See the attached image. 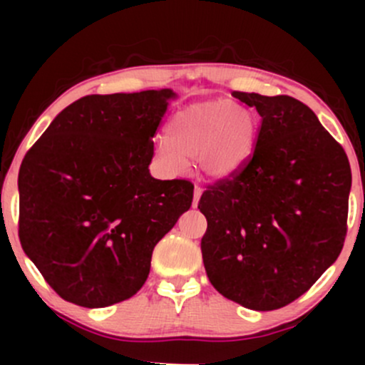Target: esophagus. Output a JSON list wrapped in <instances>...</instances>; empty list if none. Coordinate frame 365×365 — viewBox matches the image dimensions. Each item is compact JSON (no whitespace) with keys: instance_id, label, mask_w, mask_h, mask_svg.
Wrapping results in <instances>:
<instances>
[{"instance_id":"34e87169","label":"esophagus","mask_w":365,"mask_h":365,"mask_svg":"<svg viewBox=\"0 0 365 365\" xmlns=\"http://www.w3.org/2000/svg\"><path fill=\"white\" fill-rule=\"evenodd\" d=\"M200 195H202V188H200L199 185H195V188H194V202H192V206H197V204H199V199H200Z\"/></svg>"}]
</instances>
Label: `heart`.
Wrapping results in <instances>:
<instances>
[{
	"label": "heart",
	"instance_id": "1",
	"mask_svg": "<svg viewBox=\"0 0 365 365\" xmlns=\"http://www.w3.org/2000/svg\"><path fill=\"white\" fill-rule=\"evenodd\" d=\"M255 120L244 106L215 99L180 111L170 123V139L158 145V156L171 173L187 170L197 159L204 175L223 178L245 165L255 144Z\"/></svg>",
	"mask_w": 365,
	"mask_h": 365
}]
</instances>
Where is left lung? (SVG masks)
Listing matches in <instances>:
<instances>
[{
	"label": "left lung",
	"instance_id": "8db88e82",
	"mask_svg": "<svg viewBox=\"0 0 365 365\" xmlns=\"http://www.w3.org/2000/svg\"><path fill=\"white\" fill-rule=\"evenodd\" d=\"M261 115L242 168L200 195L209 282L254 311L304 295L338 259L346 237L351 170L314 111L290 96L233 92Z\"/></svg>",
	"mask_w": 365,
	"mask_h": 365
}]
</instances>
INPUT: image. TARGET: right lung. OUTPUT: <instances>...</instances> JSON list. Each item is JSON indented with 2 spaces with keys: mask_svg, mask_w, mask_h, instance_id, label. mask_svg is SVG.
<instances>
[{
  "mask_svg": "<svg viewBox=\"0 0 365 365\" xmlns=\"http://www.w3.org/2000/svg\"><path fill=\"white\" fill-rule=\"evenodd\" d=\"M173 96H83L25 154L20 244L66 302L96 309L135 295L154 247L190 209L194 183L149 173L153 137Z\"/></svg>",
  "mask_w": 365,
  "mask_h": 365,
  "instance_id": "obj_1",
  "label": "right lung"
}]
</instances>
